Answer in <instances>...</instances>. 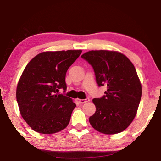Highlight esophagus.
<instances>
[{
  "instance_id": "1",
  "label": "esophagus",
  "mask_w": 161,
  "mask_h": 161,
  "mask_svg": "<svg viewBox=\"0 0 161 161\" xmlns=\"http://www.w3.org/2000/svg\"><path fill=\"white\" fill-rule=\"evenodd\" d=\"M77 101H78L79 103H80V104H84V103H87V102L90 101V99H89V98H87V99H77Z\"/></svg>"
}]
</instances>
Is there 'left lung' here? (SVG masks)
<instances>
[{
    "label": "left lung",
    "mask_w": 161,
    "mask_h": 161,
    "mask_svg": "<svg viewBox=\"0 0 161 161\" xmlns=\"http://www.w3.org/2000/svg\"><path fill=\"white\" fill-rule=\"evenodd\" d=\"M82 58L93 67L99 86H107L105 95L93 99L96 112L89 118L91 125L105 135L120 133L135 119L141 99L135 66L125 55L114 50H91Z\"/></svg>",
    "instance_id": "8db88e82"
}]
</instances>
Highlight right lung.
<instances>
[{"instance_id": "obj_1", "label": "right lung", "mask_w": 161, "mask_h": 161, "mask_svg": "<svg viewBox=\"0 0 161 161\" xmlns=\"http://www.w3.org/2000/svg\"><path fill=\"white\" fill-rule=\"evenodd\" d=\"M81 53V50L42 52L24 68L16 99L21 117L35 131L49 135L68 126L76 104L56 92L66 90L67 70Z\"/></svg>"}]
</instances>
